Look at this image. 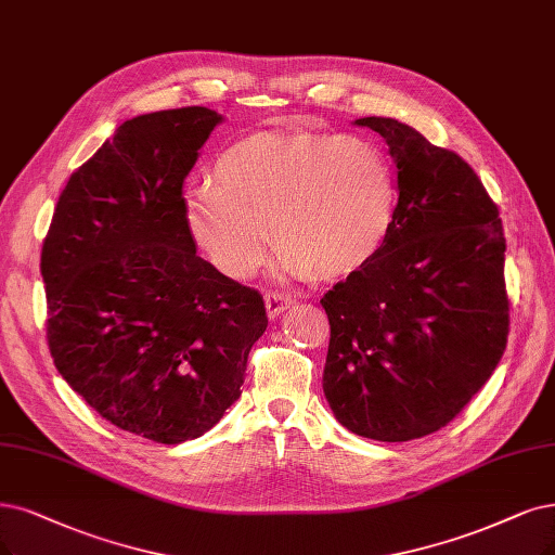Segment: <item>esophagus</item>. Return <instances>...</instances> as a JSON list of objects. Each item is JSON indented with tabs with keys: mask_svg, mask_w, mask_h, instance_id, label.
<instances>
[{
	"mask_svg": "<svg viewBox=\"0 0 555 555\" xmlns=\"http://www.w3.org/2000/svg\"><path fill=\"white\" fill-rule=\"evenodd\" d=\"M293 306V299L288 295H281V293H267L264 295V309L267 315L270 318H279L283 311H288Z\"/></svg>",
	"mask_w": 555,
	"mask_h": 555,
	"instance_id": "1",
	"label": "esophagus"
}]
</instances>
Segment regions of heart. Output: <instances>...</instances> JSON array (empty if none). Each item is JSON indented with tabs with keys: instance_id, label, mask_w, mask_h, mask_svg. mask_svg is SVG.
Masks as SVG:
<instances>
[{
	"instance_id": "obj_1",
	"label": "heart",
	"mask_w": 555,
	"mask_h": 555,
	"mask_svg": "<svg viewBox=\"0 0 555 555\" xmlns=\"http://www.w3.org/2000/svg\"><path fill=\"white\" fill-rule=\"evenodd\" d=\"M215 178L184 196V225L233 279L258 270L272 231L276 276L340 279L363 270L393 229L396 171L361 137L256 132L217 157Z\"/></svg>"
}]
</instances>
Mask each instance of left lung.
<instances>
[{
	"instance_id": "1",
	"label": "left lung",
	"mask_w": 555,
	"mask_h": 555,
	"mask_svg": "<svg viewBox=\"0 0 555 555\" xmlns=\"http://www.w3.org/2000/svg\"><path fill=\"white\" fill-rule=\"evenodd\" d=\"M354 126L386 139L400 196L382 251L320 299L332 324L322 388L350 433L409 441L453 421L503 357V223L453 151L396 118Z\"/></svg>"
}]
</instances>
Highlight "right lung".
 I'll return each mask as SVG.
<instances>
[{
  "label": "right lung",
  "instance_id": "1",
  "mask_svg": "<svg viewBox=\"0 0 555 555\" xmlns=\"http://www.w3.org/2000/svg\"><path fill=\"white\" fill-rule=\"evenodd\" d=\"M223 120L208 107L118 126L61 192L40 254L56 371L126 433L182 443L242 393L262 297L196 256L182 184Z\"/></svg>",
  "mask_w": 555,
  "mask_h": 555
}]
</instances>
